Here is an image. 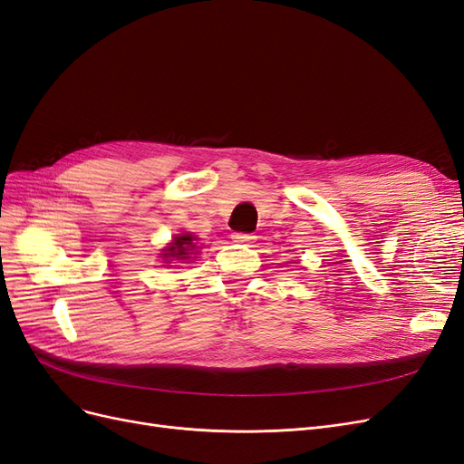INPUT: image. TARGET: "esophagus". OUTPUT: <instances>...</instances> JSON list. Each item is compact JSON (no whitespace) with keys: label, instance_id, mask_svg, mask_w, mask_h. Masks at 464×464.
<instances>
[{"label":"esophagus","instance_id":"obj_1","mask_svg":"<svg viewBox=\"0 0 464 464\" xmlns=\"http://www.w3.org/2000/svg\"><path fill=\"white\" fill-rule=\"evenodd\" d=\"M232 240L237 242V244H247V242L254 240V236L246 234V232H234V234H232Z\"/></svg>","mask_w":464,"mask_h":464}]
</instances>
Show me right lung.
Here are the masks:
<instances>
[{
  "label": "right lung",
  "instance_id": "right-lung-1",
  "mask_svg": "<svg viewBox=\"0 0 464 464\" xmlns=\"http://www.w3.org/2000/svg\"><path fill=\"white\" fill-rule=\"evenodd\" d=\"M198 254H199L198 237H195L193 234H179L162 249L160 256L166 263H172V261L195 259L193 256H198Z\"/></svg>",
  "mask_w": 464,
  "mask_h": 464
}]
</instances>
